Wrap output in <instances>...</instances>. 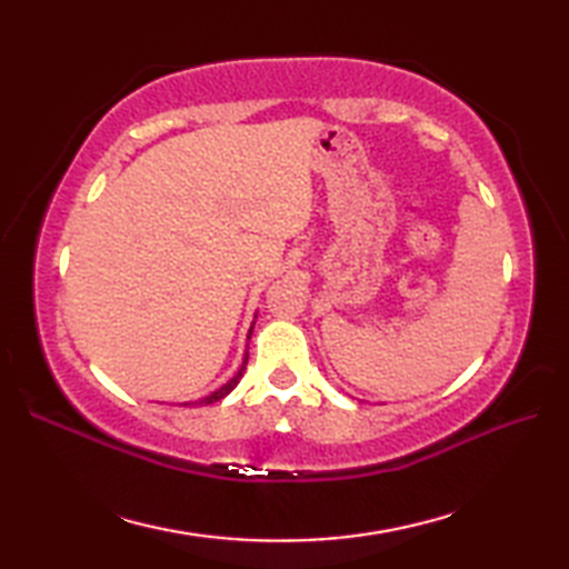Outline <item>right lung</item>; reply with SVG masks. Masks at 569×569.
I'll use <instances>...</instances> for the list:
<instances>
[{"label":"right lung","instance_id":"1","mask_svg":"<svg viewBox=\"0 0 569 569\" xmlns=\"http://www.w3.org/2000/svg\"><path fill=\"white\" fill-rule=\"evenodd\" d=\"M251 330H253V325H251ZM251 330H249V337H251ZM247 361H249V352L244 355V361H241V367H239V371L234 373V379H229L222 389H217L214 393H210V396H204V398H200V406H208V403H217V401H222V398L234 389V386L239 383V379H241V373H244V369H247Z\"/></svg>","mask_w":569,"mask_h":569}]
</instances>
